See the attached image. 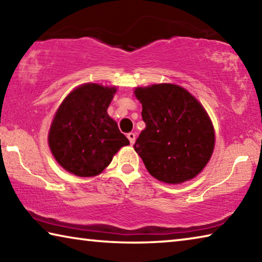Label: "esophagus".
<instances>
[{
    "label": "esophagus",
    "instance_id": "34e87169",
    "mask_svg": "<svg viewBox=\"0 0 262 262\" xmlns=\"http://www.w3.org/2000/svg\"><path fill=\"white\" fill-rule=\"evenodd\" d=\"M127 137H128V140H129L130 144H134V143H135V140H136V135H135V133H128V134H127Z\"/></svg>",
    "mask_w": 262,
    "mask_h": 262
}]
</instances>
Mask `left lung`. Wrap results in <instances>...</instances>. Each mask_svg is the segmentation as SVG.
Instances as JSON below:
<instances>
[{
  "label": "left lung",
  "instance_id": "8db88e82",
  "mask_svg": "<svg viewBox=\"0 0 262 262\" xmlns=\"http://www.w3.org/2000/svg\"><path fill=\"white\" fill-rule=\"evenodd\" d=\"M145 129L134 144L150 174L179 185L201 173L215 148V129L202 104L173 83L137 86Z\"/></svg>",
  "mask_w": 262,
  "mask_h": 262
}]
</instances>
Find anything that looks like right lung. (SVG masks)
Wrapping results in <instances>:
<instances>
[{
    "label": "right lung",
    "mask_w": 262,
    "mask_h": 262,
    "mask_svg": "<svg viewBox=\"0 0 262 262\" xmlns=\"http://www.w3.org/2000/svg\"><path fill=\"white\" fill-rule=\"evenodd\" d=\"M117 86L84 83L66 96L53 118L48 145L57 164L83 178L100 174L127 137L107 113Z\"/></svg>",
    "instance_id": "add662e5"
}]
</instances>
